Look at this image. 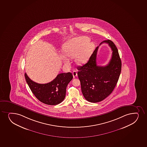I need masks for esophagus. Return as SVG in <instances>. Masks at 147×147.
Here are the masks:
<instances>
[{
    "label": "esophagus",
    "instance_id": "esophagus-1",
    "mask_svg": "<svg viewBox=\"0 0 147 147\" xmlns=\"http://www.w3.org/2000/svg\"><path fill=\"white\" fill-rule=\"evenodd\" d=\"M73 76H74V78H75L77 76H78V73H77V72H76V71H73Z\"/></svg>",
    "mask_w": 147,
    "mask_h": 147
}]
</instances>
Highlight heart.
Instances as JSON below:
<instances>
[{"mask_svg": "<svg viewBox=\"0 0 147 147\" xmlns=\"http://www.w3.org/2000/svg\"><path fill=\"white\" fill-rule=\"evenodd\" d=\"M89 38L87 37L76 38L69 40L63 46V53L71 58L76 57L75 61L78 64H84L88 61L94 48V44L89 42ZM62 59L65 64L69 63V60L65 57H62Z\"/></svg>", "mask_w": 147, "mask_h": 147, "instance_id": "1", "label": "heart"}]
</instances>
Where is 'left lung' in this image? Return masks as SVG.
Here are the masks:
<instances>
[{"instance_id":"left-lung-1","label":"left lung","mask_w":147,"mask_h":147,"mask_svg":"<svg viewBox=\"0 0 147 147\" xmlns=\"http://www.w3.org/2000/svg\"><path fill=\"white\" fill-rule=\"evenodd\" d=\"M102 43L108 44L112 51L111 59L107 66L96 65L98 46L94 51L88 62L78 67L82 93L85 98L91 102L102 101L112 92L121 71V60L115 44L110 40H103L100 46Z\"/></svg>"}]
</instances>
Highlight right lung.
<instances>
[{"label":"right lung","instance_id":"1","mask_svg":"<svg viewBox=\"0 0 147 147\" xmlns=\"http://www.w3.org/2000/svg\"><path fill=\"white\" fill-rule=\"evenodd\" d=\"M25 78L29 88L36 98L46 105H54L61 103L66 96V88L72 80L71 73H62L46 84H39L30 79L25 73Z\"/></svg>","mask_w":147,"mask_h":147}]
</instances>
